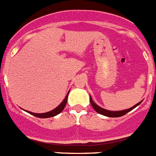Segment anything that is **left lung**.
<instances>
[{"label":"left lung","instance_id":"8db88e82","mask_svg":"<svg viewBox=\"0 0 156 156\" xmlns=\"http://www.w3.org/2000/svg\"><path fill=\"white\" fill-rule=\"evenodd\" d=\"M142 102V101L140 102L137 103L136 105H135L134 106H133L132 108L128 109H126V110L124 111H118V112H112V111H108L105 110V109L99 107L98 105H97L93 101H92V98L90 96V103L92 105V108L95 110V112L98 114H101V115H105V116H107V117H110V118H118V117H121V116H124V115H126L127 113H128L129 112H130L131 110H133V108H135L136 106H138L140 103Z\"/></svg>","mask_w":156,"mask_h":156}]
</instances>
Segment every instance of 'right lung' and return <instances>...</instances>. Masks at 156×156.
<instances>
[{"label": "right lung", "instance_id": "add662e5", "mask_svg": "<svg viewBox=\"0 0 156 156\" xmlns=\"http://www.w3.org/2000/svg\"><path fill=\"white\" fill-rule=\"evenodd\" d=\"M68 94H69V92H68V93H67V95H66V98H64V101H63L62 102H61V104L59 105H58V107L56 108H55V109H54V110L51 111V112H46V113H43V114L32 113V112H27V111H26V112H27L28 113L31 114V115H34V116L37 117V118H51V117L56 116L57 115H58V114H60L61 112H62L63 110H64V107H65L66 104H67V97H68Z\"/></svg>", "mask_w": 156, "mask_h": 156}]
</instances>
